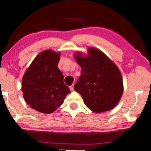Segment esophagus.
<instances>
[{"mask_svg": "<svg viewBox=\"0 0 151 151\" xmlns=\"http://www.w3.org/2000/svg\"><path fill=\"white\" fill-rule=\"evenodd\" d=\"M70 91H73L74 90V88H73V85H71L70 87Z\"/></svg>", "mask_w": 151, "mask_h": 151, "instance_id": "esophagus-1", "label": "esophagus"}]
</instances>
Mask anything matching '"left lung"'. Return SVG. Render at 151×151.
<instances>
[{"instance_id":"left-lung-1","label":"left lung","mask_w":151,"mask_h":151,"mask_svg":"<svg viewBox=\"0 0 151 151\" xmlns=\"http://www.w3.org/2000/svg\"><path fill=\"white\" fill-rule=\"evenodd\" d=\"M74 58L81 68L74 90L81 96L85 105L96 113L116 107L122 98L124 86L115 63L93 47L88 48L87 54L76 52Z\"/></svg>"}]
</instances>
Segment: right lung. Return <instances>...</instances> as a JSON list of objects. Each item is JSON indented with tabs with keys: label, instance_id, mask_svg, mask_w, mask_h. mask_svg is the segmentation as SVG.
Listing matches in <instances>:
<instances>
[{
	"label": "right lung",
	"instance_id": "right-lung-1",
	"mask_svg": "<svg viewBox=\"0 0 151 151\" xmlns=\"http://www.w3.org/2000/svg\"><path fill=\"white\" fill-rule=\"evenodd\" d=\"M60 52L42 51L32 61L22 78V92L26 103L37 112L50 114L63 103L70 93L58 68Z\"/></svg>",
	"mask_w": 151,
	"mask_h": 151
}]
</instances>
